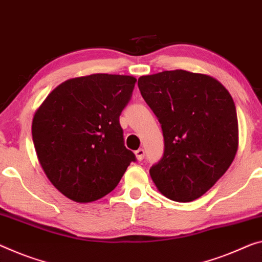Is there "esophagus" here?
Returning a JSON list of instances; mask_svg holds the SVG:
<instances>
[{"mask_svg":"<svg viewBox=\"0 0 262 262\" xmlns=\"http://www.w3.org/2000/svg\"><path fill=\"white\" fill-rule=\"evenodd\" d=\"M135 155H136V158H137V160H143L144 159V156H145V151L143 150V148H138V150H137L136 152H135Z\"/></svg>","mask_w":262,"mask_h":262,"instance_id":"obj_1","label":"esophagus"}]
</instances>
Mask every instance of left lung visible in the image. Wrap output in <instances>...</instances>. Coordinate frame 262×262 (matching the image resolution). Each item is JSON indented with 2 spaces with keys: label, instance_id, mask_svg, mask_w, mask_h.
Wrapping results in <instances>:
<instances>
[{
  "label": "left lung",
  "instance_id": "8db88e82",
  "mask_svg": "<svg viewBox=\"0 0 262 262\" xmlns=\"http://www.w3.org/2000/svg\"><path fill=\"white\" fill-rule=\"evenodd\" d=\"M138 88L162 124L164 155L150 168L160 193L188 203L228 170L239 143L232 96L211 76L186 70L142 76Z\"/></svg>",
  "mask_w": 262,
  "mask_h": 262
}]
</instances>
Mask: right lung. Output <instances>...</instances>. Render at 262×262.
I'll list each match as a JSON object with an SVG mask.
<instances>
[{"label":"right lung","mask_w":262,"mask_h":262,"mask_svg":"<svg viewBox=\"0 0 262 262\" xmlns=\"http://www.w3.org/2000/svg\"><path fill=\"white\" fill-rule=\"evenodd\" d=\"M132 76L94 74L52 90L33 119V140L44 173L76 203H91L117 186L134 152L124 145L119 116L130 102Z\"/></svg>","instance_id":"1"}]
</instances>
